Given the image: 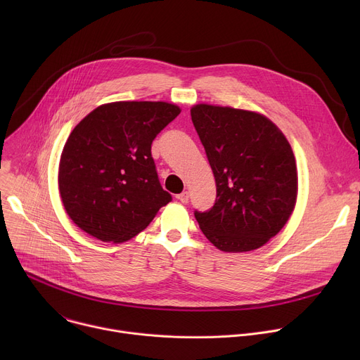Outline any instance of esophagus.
Here are the masks:
<instances>
[{
    "label": "esophagus",
    "mask_w": 360,
    "mask_h": 360,
    "mask_svg": "<svg viewBox=\"0 0 360 360\" xmlns=\"http://www.w3.org/2000/svg\"><path fill=\"white\" fill-rule=\"evenodd\" d=\"M176 198H178L182 203H186V202L189 200V192H188V191H184V192L179 193Z\"/></svg>",
    "instance_id": "1"
}]
</instances>
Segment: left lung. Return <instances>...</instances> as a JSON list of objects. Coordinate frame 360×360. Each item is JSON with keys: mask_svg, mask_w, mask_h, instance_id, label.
<instances>
[{"mask_svg": "<svg viewBox=\"0 0 360 360\" xmlns=\"http://www.w3.org/2000/svg\"><path fill=\"white\" fill-rule=\"evenodd\" d=\"M217 182V200L195 211L203 235L224 252L264 246L288 222L297 195L293 150L266 117L199 104L191 110Z\"/></svg>", "mask_w": 360, "mask_h": 360, "instance_id": "8db88e82", "label": "left lung"}]
</instances>
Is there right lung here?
Returning a JSON list of instances; mask_svg holds the SVG:
<instances>
[{
    "mask_svg": "<svg viewBox=\"0 0 360 360\" xmlns=\"http://www.w3.org/2000/svg\"><path fill=\"white\" fill-rule=\"evenodd\" d=\"M181 110L168 102L120 101L89 112L61 153L58 186L72 222L102 242H125L172 200L150 145Z\"/></svg>",
    "mask_w": 360,
    "mask_h": 360,
    "instance_id": "obj_1",
    "label": "right lung"
}]
</instances>
